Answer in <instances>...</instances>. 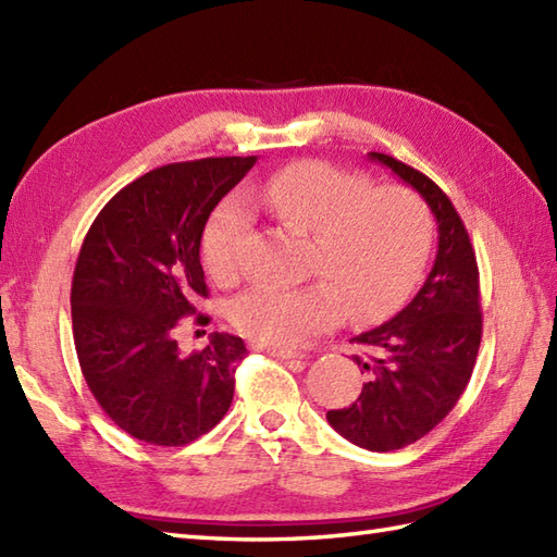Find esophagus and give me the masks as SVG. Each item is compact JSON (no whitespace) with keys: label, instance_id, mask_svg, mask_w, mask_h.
<instances>
[{"label":"esophagus","instance_id":"1","mask_svg":"<svg viewBox=\"0 0 557 557\" xmlns=\"http://www.w3.org/2000/svg\"><path fill=\"white\" fill-rule=\"evenodd\" d=\"M256 351H268L270 357H277V359H304L301 354L297 351H289V349H275V347H265V345H253Z\"/></svg>","mask_w":557,"mask_h":557}]
</instances>
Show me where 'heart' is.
I'll list each match as a JSON object with an SVG mask.
<instances>
[{"label": "heart", "instance_id": "heart-1", "mask_svg": "<svg viewBox=\"0 0 557 557\" xmlns=\"http://www.w3.org/2000/svg\"><path fill=\"white\" fill-rule=\"evenodd\" d=\"M248 206L282 227L311 234L301 287H248L230 304L234 327L275 349H297L335 327L345 313L369 323L387 313L417 282L429 256L433 222L423 200L401 186H371L327 162H292L248 188ZM248 212L236 200L212 212L200 253L222 285L242 270Z\"/></svg>", "mask_w": 557, "mask_h": 557}]
</instances>
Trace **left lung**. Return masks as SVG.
I'll return each mask as SVG.
<instances>
[{
	"label": "left lung",
	"mask_w": 557,
	"mask_h": 557,
	"mask_svg": "<svg viewBox=\"0 0 557 557\" xmlns=\"http://www.w3.org/2000/svg\"><path fill=\"white\" fill-rule=\"evenodd\" d=\"M369 156L417 188L437 222L435 263L417 297L393 321L351 339L366 349L354 357L369 375L359 399L327 411L330 425L349 443L393 453L431 433L465 393L483 330L479 265L443 188L383 152Z\"/></svg>",
	"instance_id": "obj_1"
}]
</instances>
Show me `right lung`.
Wrapping results in <instances>:
<instances>
[{
    "mask_svg": "<svg viewBox=\"0 0 557 557\" xmlns=\"http://www.w3.org/2000/svg\"><path fill=\"white\" fill-rule=\"evenodd\" d=\"M256 158H206L152 170L114 194L83 239L71 321L83 377L102 411L136 441L194 443L234 397L242 337L212 333L184 354L176 327L208 299L200 239L220 200Z\"/></svg>",
    "mask_w": 557,
    "mask_h": 557,
    "instance_id": "add662e5",
    "label": "right lung"
}]
</instances>
